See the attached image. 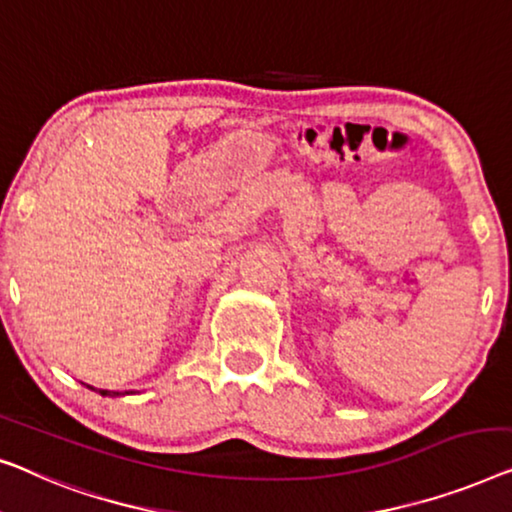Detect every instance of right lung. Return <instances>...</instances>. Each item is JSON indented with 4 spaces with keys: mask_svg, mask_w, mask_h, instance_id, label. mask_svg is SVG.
I'll list each match as a JSON object with an SVG mask.
<instances>
[{
    "mask_svg": "<svg viewBox=\"0 0 512 512\" xmlns=\"http://www.w3.org/2000/svg\"><path fill=\"white\" fill-rule=\"evenodd\" d=\"M99 392H102V394H109V392H106V390H99Z\"/></svg>",
    "mask_w": 512,
    "mask_h": 512,
    "instance_id": "1",
    "label": "right lung"
}]
</instances>
